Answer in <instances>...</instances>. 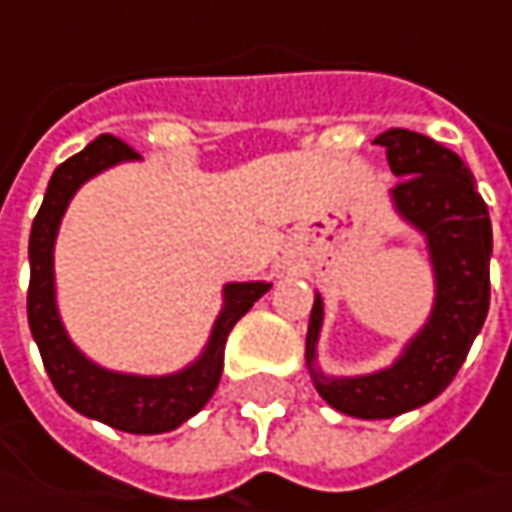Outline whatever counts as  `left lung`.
<instances>
[{"mask_svg":"<svg viewBox=\"0 0 512 512\" xmlns=\"http://www.w3.org/2000/svg\"><path fill=\"white\" fill-rule=\"evenodd\" d=\"M374 144L385 147L388 167L399 175L391 189L399 215L428 238L436 306L391 368L368 377H326L314 368L323 326V300L314 297L306 334L314 388L331 408L357 419H391L439 397L462 368L490 306L493 229L473 172L445 144L414 130H385Z\"/></svg>","mask_w":512,"mask_h":512,"instance_id":"obj_1","label":"left lung"}]
</instances>
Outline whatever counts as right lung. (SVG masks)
<instances>
[{"mask_svg": "<svg viewBox=\"0 0 512 512\" xmlns=\"http://www.w3.org/2000/svg\"><path fill=\"white\" fill-rule=\"evenodd\" d=\"M138 152L115 135H98L93 144L56 167L47 184L30 229V286H27V323L47 377L59 397L79 414L98 419L110 428L127 433H167L195 416L215 394L223 371V348L232 326L255 306L257 297L269 291V283H229L223 289V306L212 328L209 345L195 365L172 377H133L113 374L84 360L64 334L56 297H53V240L59 232L64 209L87 178L118 161H133Z\"/></svg>", "mask_w": 512, "mask_h": 512, "instance_id": "obj_1", "label": "right lung"}]
</instances>
